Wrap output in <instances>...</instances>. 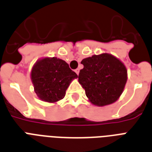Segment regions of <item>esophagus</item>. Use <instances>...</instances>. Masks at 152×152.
Returning <instances> with one entry per match:
<instances>
[{
  "instance_id": "obj_1",
  "label": "esophagus",
  "mask_w": 152,
  "mask_h": 152,
  "mask_svg": "<svg viewBox=\"0 0 152 152\" xmlns=\"http://www.w3.org/2000/svg\"><path fill=\"white\" fill-rule=\"evenodd\" d=\"M75 72H76V73L77 74V75H79V73H80V69H76V70H75Z\"/></svg>"
}]
</instances>
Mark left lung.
Listing matches in <instances>:
<instances>
[{"mask_svg": "<svg viewBox=\"0 0 152 152\" xmlns=\"http://www.w3.org/2000/svg\"><path fill=\"white\" fill-rule=\"evenodd\" d=\"M83 69L79 74V83L85 90L91 103L105 106L120 98L127 82V69L118 57L107 53L82 60Z\"/></svg>", "mask_w": 152, "mask_h": 152, "instance_id": "8db88e82", "label": "left lung"}]
</instances>
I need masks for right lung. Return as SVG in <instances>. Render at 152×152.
<instances>
[{
	"label": "right lung",
	"mask_w": 152,
	"mask_h": 152,
	"mask_svg": "<svg viewBox=\"0 0 152 152\" xmlns=\"http://www.w3.org/2000/svg\"><path fill=\"white\" fill-rule=\"evenodd\" d=\"M77 77L68 63L56 57L40 58L31 71L34 92L39 99L50 103L64 99L67 88Z\"/></svg>",
	"instance_id": "1"
}]
</instances>
